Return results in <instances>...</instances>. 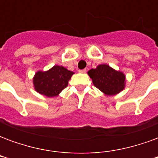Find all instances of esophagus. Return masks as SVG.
I'll return each instance as SVG.
<instances>
[{
	"mask_svg": "<svg viewBox=\"0 0 158 158\" xmlns=\"http://www.w3.org/2000/svg\"><path fill=\"white\" fill-rule=\"evenodd\" d=\"M79 73H86V69H82V70H79Z\"/></svg>",
	"mask_w": 158,
	"mask_h": 158,
	"instance_id": "1",
	"label": "esophagus"
}]
</instances>
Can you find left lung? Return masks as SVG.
<instances>
[{
	"instance_id": "1",
	"label": "left lung",
	"mask_w": 158,
	"mask_h": 158,
	"mask_svg": "<svg viewBox=\"0 0 158 158\" xmlns=\"http://www.w3.org/2000/svg\"><path fill=\"white\" fill-rule=\"evenodd\" d=\"M93 85L106 96H115L124 89L126 76L107 64H100L88 71Z\"/></svg>"
}]
</instances>
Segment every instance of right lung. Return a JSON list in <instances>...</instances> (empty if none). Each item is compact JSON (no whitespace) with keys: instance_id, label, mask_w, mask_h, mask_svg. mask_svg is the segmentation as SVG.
<instances>
[{"instance_id":"1","label":"right lung","mask_w":158,"mask_h":158,"mask_svg":"<svg viewBox=\"0 0 158 158\" xmlns=\"http://www.w3.org/2000/svg\"><path fill=\"white\" fill-rule=\"evenodd\" d=\"M74 73L64 67L55 65L47 71L39 70L33 78L34 88L47 97L57 96L69 85V80Z\"/></svg>"}]
</instances>
